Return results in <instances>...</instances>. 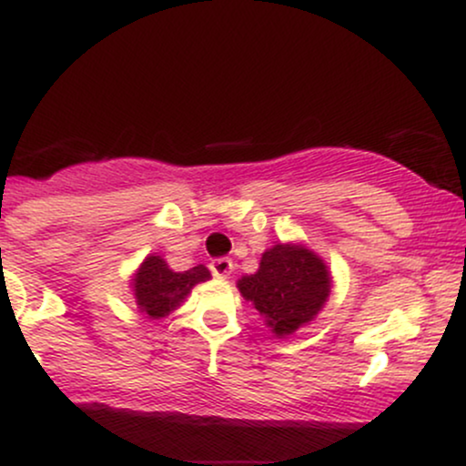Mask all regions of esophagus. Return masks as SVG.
Returning a JSON list of instances; mask_svg holds the SVG:
<instances>
[{
	"label": "esophagus",
	"instance_id": "esophagus-1",
	"mask_svg": "<svg viewBox=\"0 0 466 466\" xmlns=\"http://www.w3.org/2000/svg\"><path fill=\"white\" fill-rule=\"evenodd\" d=\"M234 269V263L229 258H212L210 260V271L212 276L217 278H228L229 274H232Z\"/></svg>",
	"mask_w": 466,
	"mask_h": 466
}]
</instances>
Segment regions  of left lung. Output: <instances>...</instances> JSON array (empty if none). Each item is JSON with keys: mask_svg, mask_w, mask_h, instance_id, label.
Instances as JSON below:
<instances>
[{"mask_svg": "<svg viewBox=\"0 0 466 466\" xmlns=\"http://www.w3.org/2000/svg\"><path fill=\"white\" fill-rule=\"evenodd\" d=\"M245 300L278 337L311 322L330 291L329 269L313 251L298 245L267 249L256 274L238 280Z\"/></svg>", "mask_w": 466, "mask_h": 466, "instance_id": "left-lung-1", "label": "left lung"}]
</instances>
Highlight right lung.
<instances>
[{"label":"right lung","instance_id":"right-lung-1","mask_svg":"<svg viewBox=\"0 0 466 466\" xmlns=\"http://www.w3.org/2000/svg\"><path fill=\"white\" fill-rule=\"evenodd\" d=\"M210 278L203 265L188 271H173L159 256H148L136 276V300L140 309L151 318H164L166 313L179 307L197 282Z\"/></svg>","mask_w":466,"mask_h":466}]
</instances>
